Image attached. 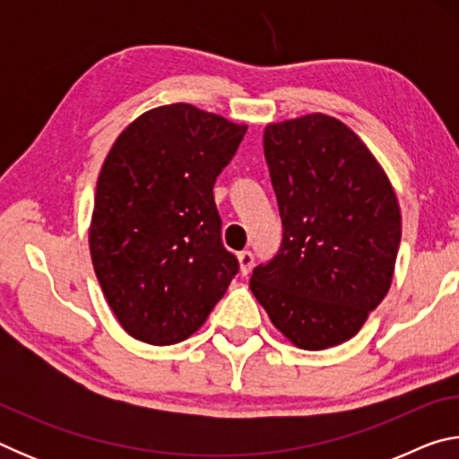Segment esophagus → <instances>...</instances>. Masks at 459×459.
Returning <instances> with one entry per match:
<instances>
[{
	"instance_id": "34e87169",
	"label": "esophagus",
	"mask_w": 459,
	"mask_h": 459,
	"mask_svg": "<svg viewBox=\"0 0 459 459\" xmlns=\"http://www.w3.org/2000/svg\"><path fill=\"white\" fill-rule=\"evenodd\" d=\"M238 263H240V273L247 275L251 271L253 263H255V255L251 251H240L238 253Z\"/></svg>"
}]
</instances>
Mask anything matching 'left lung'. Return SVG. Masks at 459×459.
I'll list each match as a JSON object with an SVG mask.
<instances>
[{
	"label": "left lung",
	"mask_w": 459,
	"mask_h": 459,
	"mask_svg": "<svg viewBox=\"0 0 459 459\" xmlns=\"http://www.w3.org/2000/svg\"><path fill=\"white\" fill-rule=\"evenodd\" d=\"M263 152L283 238L248 287L295 346L342 344L391 287L397 196L359 135L328 115L267 126Z\"/></svg>",
	"instance_id": "1"
}]
</instances>
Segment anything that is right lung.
I'll use <instances>...</instances> for the list:
<instances>
[{
  "instance_id": "right-lung-1",
  "label": "right lung",
  "mask_w": 459,
  "mask_h": 459,
  "mask_svg": "<svg viewBox=\"0 0 459 459\" xmlns=\"http://www.w3.org/2000/svg\"><path fill=\"white\" fill-rule=\"evenodd\" d=\"M247 126L188 103L152 108L108 152L95 192L91 257L123 330L155 346L206 322L238 259L222 245L214 182Z\"/></svg>"
}]
</instances>
